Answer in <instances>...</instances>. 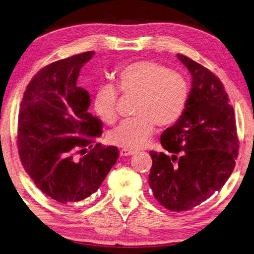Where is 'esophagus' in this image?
<instances>
[{
	"instance_id": "obj_1",
	"label": "esophagus",
	"mask_w": 254,
	"mask_h": 254,
	"mask_svg": "<svg viewBox=\"0 0 254 254\" xmlns=\"http://www.w3.org/2000/svg\"><path fill=\"white\" fill-rule=\"evenodd\" d=\"M136 153V151L133 150H128V149H122L120 152L121 156H129V155H133Z\"/></svg>"
}]
</instances>
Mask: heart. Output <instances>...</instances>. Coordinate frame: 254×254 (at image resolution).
Returning <instances> with one entry per match:
<instances>
[{"label":"heart","mask_w":254,"mask_h":254,"mask_svg":"<svg viewBox=\"0 0 254 254\" xmlns=\"http://www.w3.org/2000/svg\"><path fill=\"white\" fill-rule=\"evenodd\" d=\"M116 84L124 94L136 95L133 114L112 131V143L125 149H139L149 142L155 124L167 127L176 123L186 109L189 84L178 71L152 60L129 64L116 74ZM118 91L110 83L95 89L93 110L101 120L113 124L117 120Z\"/></svg>","instance_id":"1"}]
</instances>
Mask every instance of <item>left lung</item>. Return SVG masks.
<instances>
[{
	"instance_id": "left-lung-1",
	"label": "left lung",
	"mask_w": 254,
	"mask_h": 254,
	"mask_svg": "<svg viewBox=\"0 0 254 254\" xmlns=\"http://www.w3.org/2000/svg\"><path fill=\"white\" fill-rule=\"evenodd\" d=\"M177 58L192 76L182 117L161 136L171 156L150 151V188L174 212L189 211L222 189L235 168L238 137L234 108L222 81L183 54Z\"/></svg>"
}]
</instances>
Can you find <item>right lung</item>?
<instances>
[{"instance_id":"1","label":"right lung","mask_w":254,"mask_h":254,"mask_svg":"<svg viewBox=\"0 0 254 254\" xmlns=\"http://www.w3.org/2000/svg\"><path fill=\"white\" fill-rule=\"evenodd\" d=\"M93 51L72 55L40 69L21 100L17 146L27 174L55 202L70 206L94 193L118 159L116 146H102V123L88 112L86 90L77 86ZM88 146L92 150L77 159Z\"/></svg>"}]
</instances>
